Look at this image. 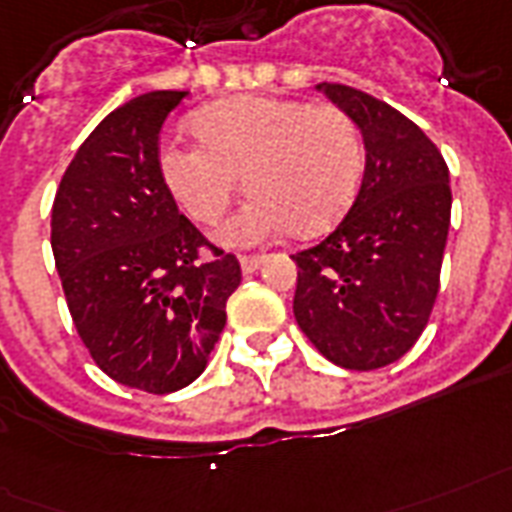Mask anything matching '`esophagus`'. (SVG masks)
<instances>
[{"label":"esophagus","instance_id":"obj_1","mask_svg":"<svg viewBox=\"0 0 512 512\" xmlns=\"http://www.w3.org/2000/svg\"><path fill=\"white\" fill-rule=\"evenodd\" d=\"M261 261H264V256H240V267H243L245 275H251L261 267Z\"/></svg>","mask_w":512,"mask_h":512}]
</instances>
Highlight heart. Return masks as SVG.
Returning a JSON list of instances; mask_svg holds the SVG:
<instances>
[{
  "mask_svg": "<svg viewBox=\"0 0 512 512\" xmlns=\"http://www.w3.org/2000/svg\"><path fill=\"white\" fill-rule=\"evenodd\" d=\"M200 146L165 144V184L197 224L211 227L229 211L243 178L251 200L221 237L256 245L288 232L323 235L358 192L363 144L355 122L334 104L277 95H235L189 120Z\"/></svg>",
  "mask_w": 512,
  "mask_h": 512,
  "instance_id": "obj_1",
  "label": "heart"
}]
</instances>
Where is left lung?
<instances>
[{
    "label": "left lung",
    "instance_id": "left-lung-1",
    "mask_svg": "<svg viewBox=\"0 0 512 512\" xmlns=\"http://www.w3.org/2000/svg\"><path fill=\"white\" fill-rule=\"evenodd\" d=\"M363 133L366 170L342 224L293 253V315L320 355L350 371L403 358L441 288L449 168L406 114L339 82L318 85Z\"/></svg>",
    "mask_w": 512,
    "mask_h": 512
}]
</instances>
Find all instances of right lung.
Instances as JSON below:
<instances>
[{
    "instance_id": "1",
    "label": "right lung",
    "mask_w": 512,
    "mask_h": 512,
    "mask_svg": "<svg viewBox=\"0 0 512 512\" xmlns=\"http://www.w3.org/2000/svg\"><path fill=\"white\" fill-rule=\"evenodd\" d=\"M184 95L154 90L104 117L63 173L50 224L90 358L114 382L152 395L205 371L243 277L235 253L178 211L162 176L160 130Z\"/></svg>"
}]
</instances>
